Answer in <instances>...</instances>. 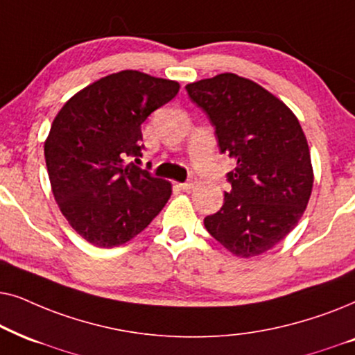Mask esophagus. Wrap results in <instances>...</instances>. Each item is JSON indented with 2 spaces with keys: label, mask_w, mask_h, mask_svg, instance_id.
<instances>
[{
  "label": "esophagus",
  "mask_w": 355,
  "mask_h": 355,
  "mask_svg": "<svg viewBox=\"0 0 355 355\" xmlns=\"http://www.w3.org/2000/svg\"><path fill=\"white\" fill-rule=\"evenodd\" d=\"M195 185H196V180H193V178H191L190 182L180 183V185H178V187H180L183 191H190V190H193V188H195Z\"/></svg>",
  "instance_id": "obj_1"
}]
</instances>
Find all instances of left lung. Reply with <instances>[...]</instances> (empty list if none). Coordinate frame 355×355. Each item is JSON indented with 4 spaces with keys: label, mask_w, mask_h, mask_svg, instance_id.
I'll return each mask as SVG.
<instances>
[{
    "label": "left lung",
    "mask_w": 355,
    "mask_h": 355,
    "mask_svg": "<svg viewBox=\"0 0 355 355\" xmlns=\"http://www.w3.org/2000/svg\"><path fill=\"white\" fill-rule=\"evenodd\" d=\"M207 113L220 153L235 160L224 205L205 227L230 253L252 258L299 224L313 188L309 143L294 112L252 79L234 73L187 84Z\"/></svg>",
    "instance_id": "1"
}]
</instances>
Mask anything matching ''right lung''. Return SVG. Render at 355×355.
I'll return each instance as SVG.
<instances>
[{
	"label": "right lung",
	"instance_id": "1",
	"mask_svg": "<svg viewBox=\"0 0 355 355\" xmlns=\"http://www.w3.org/2000/svg\"><path fill=\"white\" fill-rule=\"evenodd\" d=\"M178 89L177 81L125 69L76 92L56 113L44 146L51 191L94 247L130 242L172 195V183L128 159L143 155L141 125Z\"/></svg>",
	"mask_w": 355,
	"mask_h": 355
}]
</instances>
